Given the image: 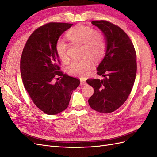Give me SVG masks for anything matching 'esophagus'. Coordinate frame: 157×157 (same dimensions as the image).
I'll return each mask as SVG.
<instances>
[{
    "mask_svg": "<svg viewBox=\"0 0 157 157\" xmlns=\"http://www.w3.org/2000/svg\"><path fill=\"white\" fill-rule=\"evenodd\" d=\"M86 82L84 81V80H81V81H80V85H86Z\"/></svg>",
    "mask_w": 157,
    "mask_h": 157,
    "instance_id": "esophagus-1",
    "label": "esophagus"
}]
</instances>
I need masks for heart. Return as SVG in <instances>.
Listing matches in <instances>:
<instances>
[{
	"mask_svg": "<svg viewBox=\"0 0 157 157\" xmlns=\"http://www.w3.org/2000/svg\"><path fill=\"white\" fill-rule=\"evenodd\" d=\"M66 36L71 43L80 44V54L82 56L71 62L67 68V73L77 77H86L92 67L91 59L98 61L105 54L106 43L104 36L101 32L82 24L71 28ZM56 51L61 61L67 63L69 61L67 43L63 40H58L56 44Z\"/></svg>",
	"mask_w": 157,
	"mask_h": 157,
	"instance_id": "obj_1",
	"label": "heart"
}]
</instances>
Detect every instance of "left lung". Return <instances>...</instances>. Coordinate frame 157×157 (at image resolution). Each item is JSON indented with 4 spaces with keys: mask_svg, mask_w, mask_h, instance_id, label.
Masks as SVG:
<instances>
[{
    "mask_svg": "<svg viewBox=\"0 0 157 157\" xmlns=\"http://www.w3.org/2000/svg\"><path fill=\"white\" fill-rule=\"evenodd\" d=\"M104 34L106 52L97 68L103 80L88 79L94 93L88 99L90 106L101 113L115 111L126 101L134 86L136 53L132 42L121 27L105 20L93 21Z\"/></svg>",
    "mask_w": 157,
    "mask_h": 157,
    "instance_id": "obj_1",
    "label": "left lung"
}]
</instances>
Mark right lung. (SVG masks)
I'll list each match as a JSON object with an SVG mask.
<instances>
[{"label": "right lung", "instance_id": "right-lung-1", "mask_svg": "<svg viewBox=\"0 0 157 157\" xmlns=\"http://www.w3.org/2000/svg\"><path fill=\"white\" fill-rule=\"evenodd\" d=\"M72 25L52 22L39 27L29 37L22 52L23 85L35 105L47 115H56L67 109L73 91L80 84L79 79L59 71L56 51L59 36ZM58 76L61 78L55 82Z\"/></svg>", "mask_w": 157, "mask_h": 157}]
</instances>
